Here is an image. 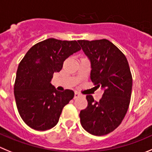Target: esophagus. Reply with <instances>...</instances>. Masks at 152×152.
Returning a JSON list of instances; mask_svg holds the SVG:
<instances>
[{
	"label": "esophagus",
	"instance_id": "34e87169",
	"mask_svg": "<svg viewBox=\"0 0 152 152\" xmlns=\"http://www.w3.org/2000/svg\"><path fill=\"white\" fill-rule=\"evenodd\" d=\"M80 95V94L78 92H77V91H76V92H75V96H74V98H75V99H77V98H78Z\"/></svg>",
	"mask_w": 152,
	"mask_h": 152
}]
</instances>
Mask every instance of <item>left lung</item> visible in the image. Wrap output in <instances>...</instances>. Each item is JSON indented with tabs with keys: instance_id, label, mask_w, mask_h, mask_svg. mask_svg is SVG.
Instances as JSON below:
<instances>
[{
	"instance_id": "1",
	"label": "left lung",
	"mask_w": 152,
	"mask_h": 152,
	"mask_svg": "<svg viewBox=\"0 0 152 152\" xmlns=\"http://www.w3.org/2000/svg\"><path fill=\"white\" fill-rule=\"evenodd\" d=\"M78 42L91 62V80L104 90L99 102L86 95L88 105L80 111V123L92 135H106L120 125L129 107L132 91L129 65L125 54L109 40Z\"/></svg>"
}]
</instances>
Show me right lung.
<instances>
[{
  "instance_id": "right-lung-1",
  "label": "right lung",
  "mask_w": 152,
  "mask_h": 152,
  "mask_svg": "<svg viewBox=\"0 0 152 152\" xmlns=\"http://www.w3.org/2000/svg\"><path fill=\"white\" fill-rule=\"evenodd\" d=\"M80 50L77 41L48 39L34 45L18 65L14 95L20 116L37 131H46L57 124L63 107L74 98L72 90H57L50 83L63 62Z\"/></svg>"
}]
</instances>
